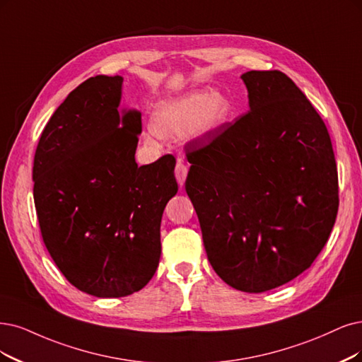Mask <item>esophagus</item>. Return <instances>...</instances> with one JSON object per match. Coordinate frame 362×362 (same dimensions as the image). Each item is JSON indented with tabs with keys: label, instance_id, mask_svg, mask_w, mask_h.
Here are the masks:
<instances>
[{
	"label": "esophagus",
	"instance_id": "esophagus-1",
	"mask_svg": "<svg viewBox=\"0 0 362 362\" xmlns=\"http://www.w3.org/2000/svg\"><path fill=\"white\" fill-rule=\"evenodd\" d=\"M174 174H176V179H177V183L180 185V188L185 185V180H186V176H188V165H186L182 159L177 160L176 164V170H174Z\"/></svg>",
	"mask_w": 362,
	"mask_h": 362
}]
</instances>
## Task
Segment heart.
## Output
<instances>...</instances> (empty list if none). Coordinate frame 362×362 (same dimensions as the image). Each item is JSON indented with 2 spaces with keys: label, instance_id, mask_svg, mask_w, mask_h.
<instances>
[{
  "label": "heart",
  "instance_id": "1",
  "mask_svg": "<svg viewBox=\"0 0 362 362\" xmlns=\"http://www.w3.org/2000/svg\"><path fill=\"white\" fill-rule=\"evenodd\" d=\"M230 115L231 103L223 93L198 90L159 104L152 117V128L160 137H176L186 132L191 139H199L218 131Z\"/></svg>",
  "mask_w": 362,
  "mask_h": 362
}]
</instances>
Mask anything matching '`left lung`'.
Here are the masks:
<instances>
[{
    "mask_svg": "<svg viewBox=\"0 0 362 362\" xmlns=\"http://www.w3.org/2000/svg\"><path fill=\"white\" fill-rule=\"evenodd\" d=\"M250 110L186 146L185 182L213 270L243 292L300 276L337 218L339 177L322 117L282 71L242 74Z\"/></svg>",
    "mask_w": 362,
    "mask_h": 362,
    "instance_id": "1",
    "label": "left lung"
}]
</instances>
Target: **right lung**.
<instances>
[{
  "instance_id": "1",
  "label": "right lung",
  "mask_w": 362,
  "mask_h": 362,
  "mask_svg": "<svg viewBox=\"0 0 362 362\" xmlns=\"http://www.w3.org/2000/svg\"><path fill=\"white\" fill-rule=\"evenodd\" d=\"M120 76H95L69 93L40 137L33 167L43 242L82 292L119 298L144 288L160 258V219L177 194L176 159L139 167L141 113L117 107Z\"/></svg>"
}]
</instances>
